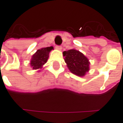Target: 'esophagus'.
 I'll use <instances>...</instances> for the list:
<instances>
[{
	"label": "esophagus",
	"instance_id": "esophagus-1",
	"mask_svg": "<svg viewBox=\"0 0 123 123\" xmlns=\"http://www.w3.org/2000/svg\"><path fill=\"white\" fill-rule=\"evenodd\" d=\"M55 48H56L57 49H58V50H62V47L61 45H56V46H55Z\"/></svg>",
	"mask_w": 123,
	"mask_h": 123
}]
</instances>
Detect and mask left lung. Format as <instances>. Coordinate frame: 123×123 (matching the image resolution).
Wrapping results in <instances>:
<instances>
[{
    "label": "left lung",
    "mask_w": 123,
    "mask_h": 123,
    "mask_svg": "<svg viewBox=\"0 0 123 123\" xmlns=\"http://www.w3.org/2000/svg\"><path fill=\"white\" fill-rule=\"evenodd\" d=\"M64 60L70 72L77 76H84L89 70L88 60L84 54L76 49L63 52Z\"/></svg>",
    "instance_id": "1"
}]
</instances>
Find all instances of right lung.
Segmentation results:
<instances>
[{
    "label": "right lung",
    "mask_w": 123,
    "mask_h": 123,
    "mask_svg": "<svg viewBox=\"0 0 123 123\" xmlns=\"http://www.w3.org/2000/svg\"><path fill=\"white\" fill-rule=\"evenodd\" d=\"M53 49V47H43L41 49H38L37 52L32 57L31 61V67L33 70L41 68L46 63L49 57V53Z\"/></svg>",
    "instance_id": "add662e5"
}]
</instances>
